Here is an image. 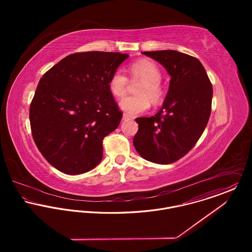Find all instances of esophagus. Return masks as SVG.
I'll return each mask as SVG.
<instances>
[{
	"label": "esophagus",
	"mask_w": 252,
	"mask_h": 252,
	"mask_svg": "<svg viewBox=\"0 0 252 252\" xmlns=\"http://www.w3.org/2000/svg\"><path fill=\"white\" fill-rule=\"evenodd\" d=\"M123 119H124V120H128V119H133V117H132L130 114L124 112V113H123Z\"/></svg>",
	"instance_id": "esophagus-1"
}]
</instances>
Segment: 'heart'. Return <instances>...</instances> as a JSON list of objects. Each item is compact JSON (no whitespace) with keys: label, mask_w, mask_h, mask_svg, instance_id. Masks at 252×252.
<instances>
[{"label":"heart","mask_w":252,"mask_h":252,"mask_svg":"<svg viewBox=\"0 0 252 252\" xmlns=\"http://www.w3.org/2000/svg\"><path fill=\"white\" fill-rule=\"evenodd\" d=\"M128 72L133 81H142L136 90L138 95L128 96L120 102V108L128 114L136 115L145 111L153 104H158L164 96V89L160 82L161 72L155 62L149 59H141L130 65ZM129 79L120 69L111 73L108 79L110 93L117 98L123 97L128 88Z\"/></svg>","instance_id":"b5f03b06"}]
</instances>
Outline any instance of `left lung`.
Returning <instances> with one entry per match:
<instances>
[{"mask_svg":"<svg viewBox=\"0 0 252 252\" xmlns=\"http://www.w3.org/2000/svg\"><path fill=\"white\" fill-rule=\"evenodd\" d=\"M171 75L161 109L153 116L136 119L133 139L147 161L167 165L187 154L202 136L212 111L213 85L202 63L176 50L144 51Z\"/></svg>","mask_w":252,"mask_h":252,"instance_id":"obj_1","label":"left lung"}]
</instances>
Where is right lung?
Listing matches in <instances>:
<instances>
[{
	"label": "right lung",
	"instance_id": "obj_1",
	"mask_svg": "<svg viewBox=\"0 0 252 252\" xmlns=\"http://www.w3.org/2000/svg\"><path fill=\"white\" fill-rule=\"evenodd\" d=\"M128 57L73 53L40 78L30 106L31 130L39 152L58 171L79 175L101 162L103 140L122 118L108 79Z\"/></svg>",
	"mask_w": 252,
	"mask_h": 252
}]
</instances>
